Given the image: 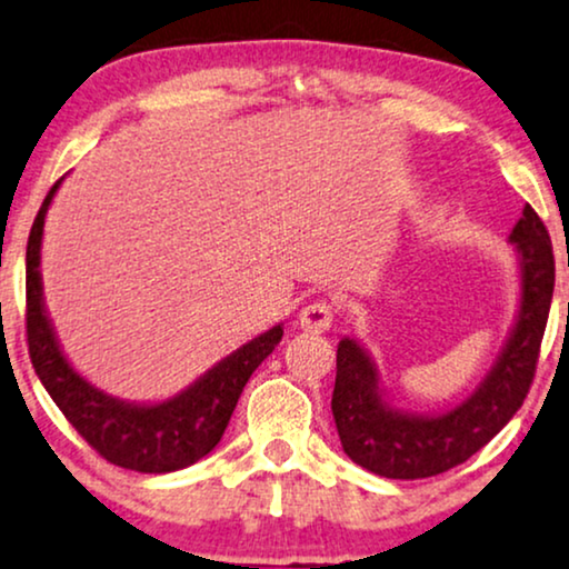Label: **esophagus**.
Instances as JSON below:
<instances>
[{
  "instance_id": "esophagus-1",
  "label": "esophagus",
  "mask_w": 569,
  "mask_h": 569,
  "mask_svg": "<svg viewBox=\"0 0 569 569\" xmlns=\"http://www.w3.org/2000/svg\"><path fill=\"white\" fill-rule=\"evenodd\" d=\"M301 330H312V333H322L333 326V307L328 301H312V305L301 307L299 312Z\"/></svg>"
}]
</instances>
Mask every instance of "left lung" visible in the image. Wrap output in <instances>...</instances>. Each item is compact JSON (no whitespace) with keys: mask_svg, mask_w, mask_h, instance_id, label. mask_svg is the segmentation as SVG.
<instances>
[{"mask_svg":"<svg viewBox=\"0 0 569 569\" xmlns=\"http://www.w3.org/2000/svg\"><path fill=\"white\" fill-rule=\"evenodd\" d=\"M520 270V305L499 357L470 397L446 412L391 405L370 351L343 336L336 351L333 420L351 462L380 478L417 480L462 465L512 420L528 397L553 293L551 239L533 207L509 233Z\"/></svg>","mask_w":569,"mask_h":569,"instance_id":"left-lung-1","label":"left lung"}]
</instances>
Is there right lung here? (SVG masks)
<instances>
[{
  "instance_id": "obj_1",
  "label": "right lung",
  "mask_w": 569,
  "mask_h": 569,
  "mask_svg": "<svg viewBox=\"0 0 569 569\" xmlns=\"http://www.w3.org/2000/svg\"><path fill=\"white\" fill-rule=\"evenodd\" d=\"M60 183L62 178L49 189L33 220L26 249V330L36 376L60 412L68 417L70 426L107 462L136 472H154V476L183 470L218 446L243 386L264 362V357L278 347L283 326L278 322L254 336L164 401L139 405V401L110 397L102 388L89 383L64 357L60 338L49 320L44 286H41V236H44L47 210Z\"/></svg>"
}]
</instances>
